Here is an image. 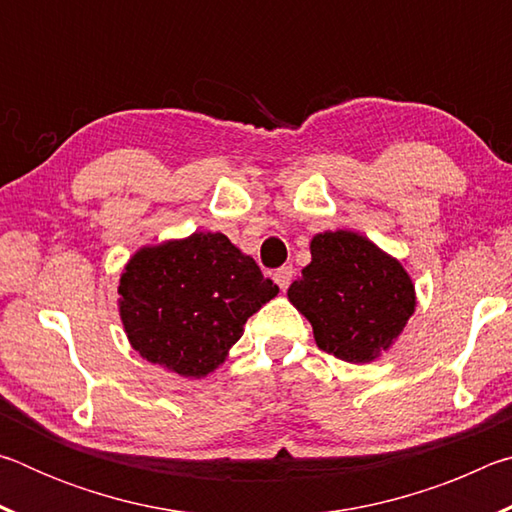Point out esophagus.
<instances>
[{"instance_id":"esophagus-1","label":"esophagus","mask_w":512,"mask_h":512,"mask_svg":"<svg viewBox=\"0 0 512 512\" xmlns=\"http://www.w3.org/2000/svg\"><path fill=\"white\" fill-rule=\"evenodd\" d=\"M273 280H275V284H277V287H280L282 291H287L291 280H293V266L277 268V271L273 273Z\"/></svg>"}]
</instances>
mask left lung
<instances>
[{
	"instance_id": "obj_1",
	"label": "left lung",
	"mask_w": 512,
	"mask_h": 512,
	"mask_svg": "<svg viewBox=\"0 0 512 512\" xmlns=\"http://www.w3.org/2000/svg\"><path fill=\"white\" fill-rule=\"evenodd\" d=\"M311 262L287 296L314 327L320 350L370 363L391 350L418 298L409 271L368 237L325 230L311 239Z\"/></svg>"
}]
</instances>
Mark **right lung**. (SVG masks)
I'll list each match as a JSON object with an SVG mask.
<instances>
[{
  "label": "right lung",
  "instance_id": "right-lung-1",
  "mask_svg": "<svg viewBox=\"0 0 512 512\" xmlns=\"http://www.w3.org/2000/svg\"><path fill=\"white\" fill-rule=\"evenodd\" d=\"M117 293L133 350L180 377L203 379L280 289L221 232H194L142 246L121 271Z\"/></svg>",
  "mask_w": 512,
  "mask_h": 512
}]
</instances>
